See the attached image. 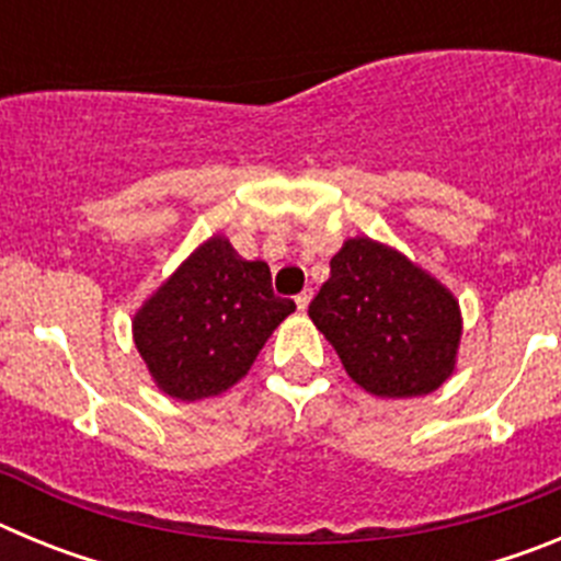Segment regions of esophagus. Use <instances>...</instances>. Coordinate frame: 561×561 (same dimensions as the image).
<instances>
[{"label": "esophagus", "instance_id": "34e87169", "mask_svg": "<svg viewBox=\"0 0 561 561\" xmlns=\"http://www.w3.org/2000/svg\"><path fill=\"white\" fill-rule=\"evenodd\" d=\"M295 304H297V309H300V311L309 309V304H311V289H304V291H300V295L295 297Z\"/></svg>", "mask_w": 561, "mask_h": 561}]
</instances>
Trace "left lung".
I'll use <instances>...</instances> for the list:
<instances>
[{"mask_svg":"<svg viewBox=\"0 0 561 561\" xmlns=\"http://www.w3.org/2000/svg\"><path fill=\"white\" fill-rule=\"evenodd\" d=\"M309 317L351 379L374 396L433 393L455 368L460 311L438 280L370 238H351Z\"/></svg>","mask_w":561,"mask_h":561,"instance_id":"obj_1","label":"left lung"}]
</instances>
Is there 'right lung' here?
<instances>
[{
    "label": "right lung",
    "mask_w": 561,
    "mask_h": 561,
    "mask_svg": "<svg viewBox=\"0 0 561 561\" xmlns=\"http://www.w3.org/2000/svg\"><path fill=\"white\" fill-rule=\"evenodd\" d=\"M291 311L264 261L210 238L134 317V342L168 396L196 401L232 388Z\"/></svg>",
    "instance_id": "obj_1"
}]
</instances>
